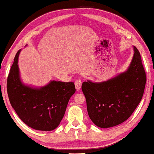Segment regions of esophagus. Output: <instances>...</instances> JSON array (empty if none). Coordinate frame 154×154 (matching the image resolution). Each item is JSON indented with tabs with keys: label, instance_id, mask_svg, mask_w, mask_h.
Returning a JSON list of instances; mask_svg holds the SVG:
<instances>
[{
	"label": "esophagus",
	"instance_id": "esophagus-1",
	"mask_svg": "<svg viewBox=\"0 0 154 154\" xmlns=\"http://www.w3.org/2000/svg\"><path fill=\"white\" fill-rule=\"evenodd\" d=\"M81 86H82V82H81V80H76L75 81V89L77 91H79L80 88H81Z\"/></svg>",
	"mask_w": 154,
	"mask_h": 154
}]
</instances>
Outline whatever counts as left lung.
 Returning <instances> with one entry per match:
<instances>
[{
  "label": "left lung",
  "instance_id": "1",
  "mask_svg": "<svg viewBox=\"0 0 154 154\" xmlns=\"http://www.w3.org/2000/svg\"><path fill=\"white\" fill-rule=\"evenodd\" d=\"M128 69L101 82H84L82 90L87 101L88 114L100 128H110L126 121L141 101L146 74L141 55L135 47Z\"/></svg>",
  "mask_w": 154,
  "mask_h": 154
}]
</instances>
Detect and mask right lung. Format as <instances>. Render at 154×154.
<instances>
[{"instance_id":"obj_1","label":"right lung","mask_w":154,"mask_h":154,"mask_svg":"<svg viewBox=\"0 0 154 154\" xmlns=\"http://www.w3.org/2000/svg\"><path fill=\"white\" fill-rule=\"evenodd\" d=\"M17 51L7 79V93L11 105L18 116L29 127L50 131L60 124L69 99L75 92L74 82L52 80L48 85L34 88L20 79Z\"/></svg>"}]
</instances>
